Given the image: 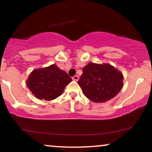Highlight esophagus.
Returning <instances> with one entry per match:
<instances>
[{"mask_svg": "<svg viewBox=\"0 0 152 152\" xmlns=\"http://www.w3.org/2000/svg\"><path fill=\"white\" fill-rule=\"evenodd\" d=\"M78 78H78V76H77V75H75L74 76H73V77H72V79L74 80V81H78Z\"/></svg>", "mask_w": 152, "mask_h": 152, "instance_id": "esophagus-1", "label": "esophagus"}]
</instances>
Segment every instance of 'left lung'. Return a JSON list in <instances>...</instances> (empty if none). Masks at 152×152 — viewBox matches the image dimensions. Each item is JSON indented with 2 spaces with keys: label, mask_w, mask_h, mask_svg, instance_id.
<instances>
[{
  "label": "left lung",
  "mask_w": 152,
  "mask_h": 152,
  "mask_svg": "<svg viewBox=\"0 0 152 152\" xmlns=\"http://www.w3.org/2000/svg\"><path fill=\"white\" fill-rule=\"evenodd\" d=\"M123 75L109 64L89 63L83 68L78 83L85 96L96 103L114 98L123 86Z\"/></svg>",
  "instance_id": "left-lung-1"
}]
</instances>
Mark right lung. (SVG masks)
I'll return each instance as SVG.
<instances>
[{
  "label": "right lung",
  "instance_id": "1",
  "mask_svg": "<svg viewBox=\"0 0 152 152\" xmlns=\"http://www.w3.org/2000/svg\"><path fill=\"white\" fill-rule=\"evenodd\" d=\"M71 81L66 71L53 64L33 71L27 80V86L36 98L50 101L61 96Z\"/></svg>",
  "mask_w": 152,
  "mask_h": 152
}]
</instances>
